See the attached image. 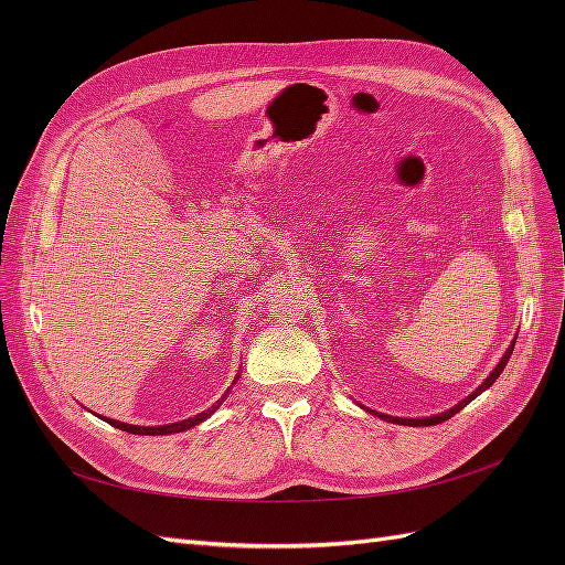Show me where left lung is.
Listing matches in <instances>:
<instances>
[{"instance_id": "obj_1", "label": "left lung", "mask_w": 565, "mask_h": 565, "mask_svg": "<svg viewBox=\"0 0 565 565\" xmlns=\"http://www.w3.org/2000/svg\"><path fill=\"white\" fill-rule=\"evenodd\" d=\"M514 344H516V339L514 341H511V347L504 351V355H502V361L498 363V367H494L492 372H490V377L481 384V386H478L473 393H471V396H467L465 401H461V403H457L455 407H450V409H446V413H440V415H434V417H426V419H403V417H388V415H382V413H374V409H370V413H374V415H380L382 419H386V422H396V424H405V426H434V424H440V422H446V419H450L452 415H457L459 413V409L461 407H467L476 396H481V393L486 391V388H490L492 384H494V380H498L500 377V374H502V370H504V365L509 363V358H511V351H514Z\"/></svg>"}]
</instances>
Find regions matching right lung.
I'll use <instances>...</instances> for the list:
<instances>
[{
    "label": "right lung",
    "instance_id": "1",
    "mask_svg": "<svg viewBox=\"0 0 565 565\" xmlns=\"http://www.w3.org/2000/svg\"><path fill=\"white\" fill-rule=\"evenodd\" d=\"M228 393V391H226ZM224 401V398H221ZM221 401H216V405H212L210 409H204V413L195 415V417H188L183 422H177V424H164V426H134V424H125V422H117V419H106L108 424H113L115 429H122L127 434H139V436H167V434H179V431H185V429H193L195 424L204 422L210 415L216 413V407L221 405Z\"/></svg>",
    "mask_w": 565,
    "mask_h": 565
}]
</instances>
